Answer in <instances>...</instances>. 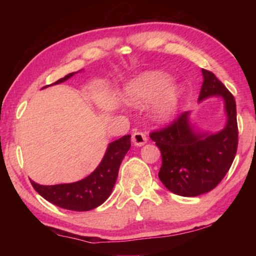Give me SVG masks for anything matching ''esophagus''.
I'll use <instances>...</instances> for the list:
<instances>
[{
	"mask_svg": "<svg viewBox=\"0 0 256 256\" xmlns=\"http://www.w3.org/2000/svg\"><path fill=\"white\" fill-rule=\"evenodd\" d=\"M146 141H148V138H146V136L144 132L138 131V132H134L132 134V142L138 146H144Z\"/></svg>",
	"mask_w": 256,
	"mask_h": 256,
	"instance_id": "obj_1",
	"label": "esophagus"
}]
</instances>
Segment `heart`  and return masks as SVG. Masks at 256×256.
I'll return each instance as SVG.
<instances>
[{
    "label": "heart",
    "mask_w": 256,
    "mask_h": 256,
    "mask_svg": "<svg viewBox=\"0 0 256 256\" xmlns=\"http://www.w3.org/2000/svg\"><path fill=\"white\" fill-rule=\"evenodd\" d=\"M170 78L164 73H150L130 86L128 100L136 104L151 102L164 96L160 102L157 112L159 118H168L175 112L180 99V92L175 88L170 89Z\"/></svg>",
    "instance_id": "heart-1"
}]
</instances>
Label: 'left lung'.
<instances>
[{"label":"left lung","mask_w":256,"mask_h":256,"mask_svg":"<svg viewBox=\"0 0 256 256\" xmlns=\"http://www.w3.org/2000/svg\"><path fill=\"white\" fill-rule=\"evenodd\" d=\"M202 74L198 100L224 97L228 120L222 131L196 133L188 122V112H184L164 128L150 133L162 152L159 180L170 192L182 196H198L214 190L226 176L237 152L235 98L211 71L202 68Z\"/></svg>","instance_id":"8db88e82"}]
</instances>
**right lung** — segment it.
<instances>
[{
	"mask_svg": "<svg viewBox=\"0 0 256 256\" xmlns=\"http://www.w3.org/2000/svg\"><path fill=\"white\" fill-rule=\"evenodd\" d=\"M74 73L66 76L52 84H58L71 78ZM131 136H124L112 142L102 162L84 180L70 184L40 185L30 180L38 194L53 204L72 211H89L99 206L110 196L116 183L118 170L124 156L131 146Z\"/></svg>",
	"mask_w": 256,
	"mask_h": 256,
	"instance_id": "add662e5",
	"label": "right lung"
}]
</instances>
